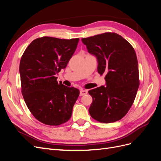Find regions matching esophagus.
Instances as JSON below:
<instances>
[{"label": "esophagus", "instance_id": "1", "mask_svg": "<svg viewBox=\"0 0 161 161\" xmlns=\"http://www.w3.org/2000/svg\"><path fill=\"white\" fill-rule=\"evenodd\" d=\"M88 93V91L87 90H83L82 89L80 91V96H83Z\"/></svg>", "mask_w": 161, "mask_h": 161}]
</instances>
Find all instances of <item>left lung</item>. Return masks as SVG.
Wrapping results in <instances>:
<instances>
[{"instance_id": "left-lung-1", "label": "left lung", "mask_w": 161, "mask_h": 161, "mask_svg": "<svg viewBox=\"0 0 161 161\" xmlns=\"http://www.w3.org/2000/svg\"><path fill=\"white\" fill-rule=\"evenodd\" d=\"M88 52L98 62L97 71L105 75L106 86L90 90L91 116L102 123L118 121L127 114L139 87L137 57L134 47L115 33L82 38Z\"/></svg>"}]
</instances>
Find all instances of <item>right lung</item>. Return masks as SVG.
I'll return each instance as SVG.
<instances>
[{
    "label": "right lung",
    "mask_w": 161,
    "mask_h": 161,
    "mask_svg": "<svg viewBox=\"0 0 161 161\" xmlns=\"http://www.w3.org/2000/svg\"><path fill=\"white\" fill-rule=\"evenodd\" d=\"M79 39L42 37L34 40L24 52L19 64L21 92L36 119L59 125L71 118L79 90L57 81L56 74L65 69Z\"/></svg>",
    "instance_id": "add662e5"
}]
</instances>
